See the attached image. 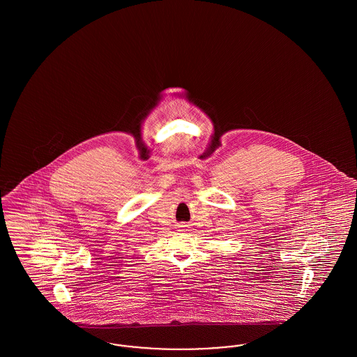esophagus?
Segmentation results:
<instances>
[{"mask_svg": "<svg viewBox=\"0 0 357 357\" xmlns=\"http://www.w3.org/2000/svg\"><path fill=\"white\" fill-rule=\"evenodd\" d=\"M187 229H188V226H187V225H185V223L179 225V230H182V231H186Z\"/></svg>", "mask_w": 357, "mask_h": 357, "instance_id": "1", "label": "esophagus"}]
</instances>
